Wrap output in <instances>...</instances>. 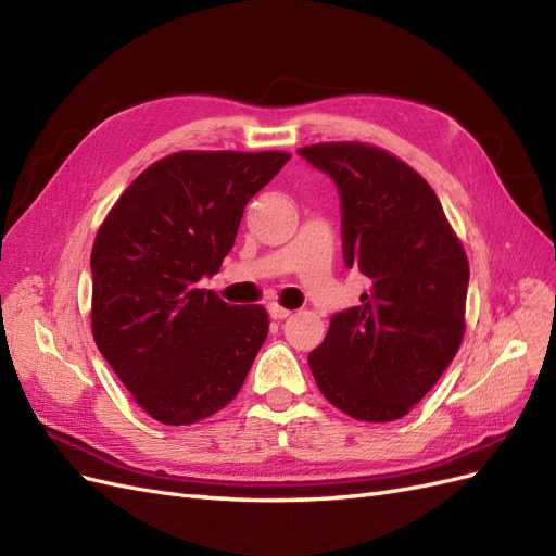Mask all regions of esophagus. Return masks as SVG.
I'll return each instance as SVG.
<instances>
[{
  "label": "esophagus",
  "mask_w": 556,
  "mask_h": 556,
  "mask_svg": "<svg viewBox=\"0 0 556 556\" xmlns=\"http://www.w3.org/2000/svg\"><path fill=\"white\" fill-rule=\"evenodd\" d=\"M268 315H271L274 319H285V317L292 315V311L282 308V306H278V304H271V306H268Z\"/></svg>",
  "instance_id": "1"
}]
</instances>
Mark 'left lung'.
Listing matches in <instances>:
<instances>
[{"label":"left lung","instance_id":"8db88e82","mask_svg":"<svg viewBox=\"0 0 556 556\" xmlns=\"http://www.w3.org/2000/svg\"><path fill=\"white\" fill-rule=\"evenodd\" d=\"M296 153L339 185L343 257L371 280L336 313L308 364L329 403L362 422L413 410L457 355L468 257L431 185L387 150L331 141Z\"/></svg>","mask_w":556,"mask_h":556}]
</instances>
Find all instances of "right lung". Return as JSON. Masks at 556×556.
<instances>
[{
  "label": "right lung",
  "mask_w": 556,
  "mask_h": 556,
  "mask_svg": "<svg viewBox=\"0 0 556 556\" xmlns=\"http://www.w3.org/2000/svg\"><path fill=\"white\" fill-rule=\"evenodd\" d=\"M288 160L282 150H180L134 178L97 231L94 343L162 425L223 410L266 341L262 306H229L197 282L220 271L245 204Z\"/></svg>",
  "instance_id": "1"
}]
</instances>
